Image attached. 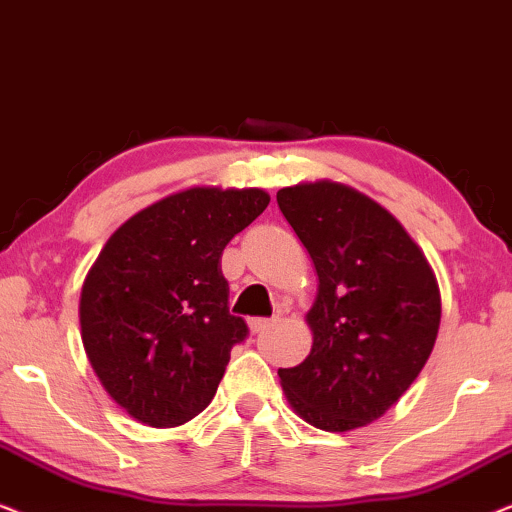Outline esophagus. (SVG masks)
Here are the masks:
<instances>
[{
    "label": "esophagus",
    "instance_id": "esophagus-1",
    "mask_svg": "<svg viewBox=\"0 0 512 512\" xmlns=\"http://www.w3.org/2000/svg\"><path fill=\"white\" fill-rule=\"evenodd\" d=\"M272 324H277V319H261V317H258V319L249 321V328H251V333H263V331H268Z\"/></svg>",
    "mask_w": 512,
    "mask_h": 512
}]
</instances>
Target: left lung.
<instances>
[{"instance_id": "8db88e82", "label": "left lung", "mask_w": 512, "mask_h": 512, "mask_svg": "<svg viewBox=\"0 0 512 512\" xmlns=\"http://www.w3.org/2000/svg\"><path fill=\"white\" fill-rule=\"evenodd\" d=\"M277 205L310 254L319 291L310 354L279 368L291 408L324 431L382 417L422 373L440 291L422 249L382 205L338 181L286 186Z\"/></svg>"}]
</instances>
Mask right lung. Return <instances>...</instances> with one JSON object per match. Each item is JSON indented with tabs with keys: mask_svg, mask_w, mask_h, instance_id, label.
I'll use <instances>...</instances> for the list:
<instances>
[{
	"mask_svg": "<svg viewBox=\"0 0 512 512\" xmlns=\"http://www.w3.org/2000/svg\"><path fill=\"white\" fill-rule=\"evenodd\" d=\"M261 188L195 186L109 237L81 289V340L107 394L156 429L212 403L230 349L249 335L228 310L221 254L268 207Z\"/></svg>",
	"mask_w": 512,
	"mask_h": 512,
	"instance_id": "1",
	"label": "right lung"
}]
</instances>
